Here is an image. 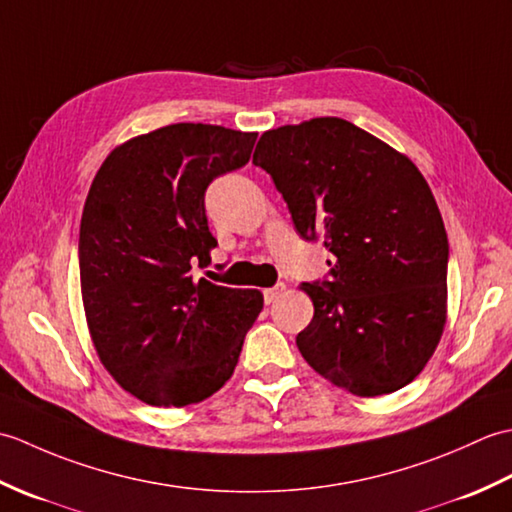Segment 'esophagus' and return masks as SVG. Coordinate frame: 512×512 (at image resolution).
Instances as JSON below:
<instances>
[{
	"label": "esophagus",
	"mask_w": 512,
	"mask_h": 512,
	"mask_svg": "<svg viewBox=\"0 0 512 512\" xmlns=\"http://www.w3.org/2000/svg\"><path fill=\"white\" fill-rule=\"evenodd\" d=\"M284 290H286L284 284H277V286H273V288H266V290H264V301L270 306V303H275L277 297H279Z\"/></svg>",
	"instance_id": "esophagus-1"
}]
</instances>
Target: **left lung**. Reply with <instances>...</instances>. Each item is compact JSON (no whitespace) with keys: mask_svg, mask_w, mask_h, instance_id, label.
Segmentation results:
<instances>
[{"mask_svg":"<svg viewBox=\"0 0 512 512\" xmlns=\"http://www.w3.org/2000/svg\"><path fill=\"white\" fill-rule=\"evenodd\" d=\"M253 165L299 235L334 255L328 279L303 284L314 317L297 334L301 356L354 396L409 385L447 323L449 239L418 167L334 116L264 132Z\"/></svg>","mask_w":512,"mask_h":512,"instance_id":"8db88e82","label":"left lung"}]
</instances>
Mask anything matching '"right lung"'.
Segmentation results:
<instances>
[{
    "mask_svg": "<svg viewBox=\"0 0 512 512\" xmlns=\"http://www.w3.org/2000/svg\"><path fill=\"white\" fill-rule=\"evenodd\" d=\"M255 140L220 125H167L116 147L92 182L79 233L85 317L107 372L147 405L215 394L264 308L259 290L191 275L217 246L206 187L244 167Z\"/></svg>",
    "mask_w": 512,
    "mask_h": 512,
    "instance_id": "1",
    "label": "right lung"
}]
</instances>
